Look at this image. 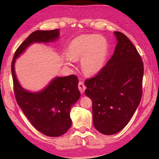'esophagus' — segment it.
Returning <instances> with one entry per match:
<instances>
[{
    "instance_id": "34e87169",
    "label": "esophagus",
    "mask_w": 159,
    "mask_h": 159,
    "mask_svg": "<svg viewBox=\"0 0 159 159\" xmlns=\"http://www.w3.org/2000/svg\"><path fill=\"white\" fill-rule=\"evenodd\" d=\"M85 85H84V82L83 81H80V82H79V84H78V89H79V90L80 91V92L81 93H84V91H85Z\"/></svg>"
}]
</instances>
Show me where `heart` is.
<instances>
[{"mask_svg": "<svg viewBox=\"0 0 159 159\" xmlns=\"http://www.w3.org/2000/svg\"><path fill=\"white\" fill-rule=\"evenodd\" d=\"M107 54V45L104 38L96 35L77 37L68 46L70 60L81 59V68L87 75H94L102 69ZM70 60L67 62H71Z\"/></svg>", "mask_w": 159, "mask_h": 159, "instance_id": "1", "label": "heart"}]
</instances>
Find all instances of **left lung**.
Returning a JSON list of instances; mask_svg holds the SVG:
<instances>
[{"instance_id":"1","label":"left lung","mask_w":159,"mask_h":159,"mask_svg":"<svg viewBox=\"0 0 159 159\" xmlns=\"http://www.w3.org/2000/svg\"><path fill=\"white\" fill-rule=\"evenodd\" d=\"M117 45L99 74L86 80V96L92 100L93 122L106 135L125 127L140 103L144 67L141 57L129 38L114 32Z\"/></svg>"}]
</instances>
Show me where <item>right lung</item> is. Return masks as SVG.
<instances>
[{"instance_id": "add662e5", "label": "right lung", "mask_w": 159, "mask_h": 159, "mask_svg": "<svg viewBox=\"0 0 159 159\" xmlns=\"http://www.w3.org/2000/svg\"><path fill=\"white\" fill-rule=\"evenodd\" d=\"M59 36V29L33 32L18 48L11 65L14 93L19 107L38 131L53 137L62 135L71 126V107L81 95L78 78L74 75L56 76L44 89L30 91L19 83L14 66L16 60L31 44L55 42Z\"/></svg>"}]
</instances>
